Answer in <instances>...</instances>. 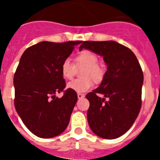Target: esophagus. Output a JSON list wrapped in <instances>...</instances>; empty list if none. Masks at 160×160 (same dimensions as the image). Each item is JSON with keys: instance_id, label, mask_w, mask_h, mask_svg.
I'll return each mask as SVG.
<instances>
[{"instance_id": "34e87169", "label": "esophagus", "mask_w": 160, "mask_h": 160, "mask_svg": "<svg viewBox=\"0 0 160 160\" xmlns=\"http://www.w3.org/2000/svg\"><path fill=\"white\" fill-rule=\"evenodd\" d=\"M85 97L84 94H78V98H79V99H81V98H83Z\"/></svg>"}]
</instances>
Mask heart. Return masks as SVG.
<instances>
[{
	"instance_id": "heart-1",
	"label": "heart",
	"mask_w": 160,
	"mask_h": 160,
	"mask_svg": "<svg viewBox=\"0 0 160 160\" xmlns=\"http://www.w3.org/2000/svg\"><path fill=\"white\" fill-rule=\"evenodd\" d=\"M98 58L90 50L85 49L75 57V65L70 59H65L61 64V73L64 78L71 79L75 74L76 67L84 69L82 72V79H75L67 84V88L77 93H84L93 87V81L99 83L105 75L103 66L98 64Z\"/></svg>"
}]
</instances>
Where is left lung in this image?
<instances>
[{
  "label": "left lung",
  "mask_w": 160,
  "mask_h": 160,
  "mask_svg": "<svg viewBox=\"0 0 160 160\" xmlns=\"http://www.w3.org/2000/svg\"><path fill=\"white\" fill-rule=\"evenodd\" d=\"M83 48L102 56L107 65L101 85L86 96L90 102L89 126L101 138H118L131 128L140 111L142 68L129 48L114 41H85L79 50ZM99 93L105 98L98 97Z\"/></svg>",
  "instance_id": "1"
}]
</instances>
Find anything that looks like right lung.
I'll return each instance as SVG.
<instances>
[{"instance_id":"right-lung-1","label":"right lung","mask_w":160,"mask_h":160,"mask_svg":"<svg viewBox=\"0 0 160 160\" xmlns=\"http://www.w3.org/2000/svg\"><path fill=\"white\" fill-rule=\"evenodd\" d=\"M81 42H39L25 49L20 59L13 78L14 106L25 127L38 137L53 138L67 128L78 95L65 90L60 67ZM61 92V99L55 96Z\"/></svg>"}]
</instances>
